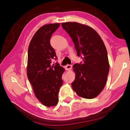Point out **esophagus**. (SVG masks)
I'll use <instances>...</instances> for the list:
<instances>
[{
    "instance_id": "1",
    "label": "esophagus",
    "mask_w": 130,
    "mask_h": 130,
    "mask_svg": "<svg viewBox=\"0 0 130 130\" xmlns=\"http://www.w3.org/2000/svg\"><path fill=\"white\" fill-rule=\"evenodd\" d=\"M72 68V65H67L65 66V69L67 70H68V71H69V70H71Z\"/></svg>"
}]
</instances>
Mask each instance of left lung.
<instances>
[{"instance_id": "obj_1", "label": "left lung", "mask_w": 130, "mask_h": 130, "mask_svg": "<svg viewBox=\"0 0 130 130\" xmlns=\"http://www.w3.org/2000/svg\"><path fill=\"white\" fill-rule=\"evenodd\" d=\"M61 25L71 37L78 56H83V63L73 66L76 76L72 88L83 98H96L104 89L109 70L104 43L98 32L88 26L71 22Z\"/></svg>"}]
</instances>
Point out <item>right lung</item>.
Instances as JSON below:
<instances>
[{"instance_id":"add662e5","label":"right lung","mask_w":130,"mask_h":130,"mask_svg":"<svg viewBox=\"0 0 130 130\" xmlns=\"http://www.w3.org/2000/svg\"><path fill=\"white\" fill-rule=\"evenodd\" d=\"M60 24L43 25L37 31L28 49L27 75L35 96L42 104L50 107L58 102V94L65 69L58 63L51 65L56 53L50 43L52 35Z\"/></svg>"}]
</instances>
